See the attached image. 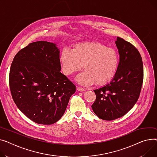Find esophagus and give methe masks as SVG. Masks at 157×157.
<instances>
[{
	"label": "esophagus",
	"instance_id": "obj_1",
	"mask_svg": "<svg viewBox=\"0 0 157 157\" xmlns=\"http://www.w3.org/2000/svg\"><path fill=\"white\" fill-rule=\"evenodd\" d=\"M77 89L78 91H84V90H85V89H84V88L80 87H77Z\"/></svg>",
	"mask_w": 157,
	"mask_h": 157
}]
</instances>
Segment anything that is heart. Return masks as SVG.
Masks as SVG:
<instances>
[{
    "label": "heart",
    "instance_id": "obj_1",
    "mask_svg": "<svg viewBox=\"0 0 157 157\" xmlns=\"http://www.w3.org/2000/svg\"><path fill=\"white\" fill-rule=\"evenodd\" d=\"M61 70L67 77L79 71L82 65L84 72L77 77L83 85L106 84L114 77L119 64V54L113 48L96 41L80 42L71 50L64 48L59 56Z\"/></svg>",
    "mask_w": 157,
    "mask_h": 157
}]
</instances>
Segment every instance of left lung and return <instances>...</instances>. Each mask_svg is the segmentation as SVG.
Segmentation results:
<instances>
[{
  "label": "left lung",
  "instance_id": "obj_1",
  "mask_svg": "<svg viewBox=\"0 0 157 157\" xmlns=\"http://www.w3.org/2000/svg\"><path fill=\"white\" fill-rule=\"evenodd\" d=\"M119 64L109 84L94 90L93 112L101 119L113 121L126 114L140 97L143 82V64L138 50L130 42L117 37Z\"/></svg>",
  "mask_w": 157,
  "mask_h": 157
}]
</instances>
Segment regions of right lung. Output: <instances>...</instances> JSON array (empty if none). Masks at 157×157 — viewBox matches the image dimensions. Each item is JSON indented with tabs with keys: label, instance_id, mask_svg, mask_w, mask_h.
Wrapping results in <instances>:
<instances>
[{
	"label": "right lung",
	"instance_id": "obj_1",
	"mask_svg": "<svg viewBox=\"0 0 157 157\" xmlns=\"http://www.w3.org/2000/svg\"><path fill=\"white\" fill-rule=\"evenodd\" d=\"M59 51L46 41L29 44L14 56L9 83L17 107L36 124L56 123L76 87L61 71Z\"/></svg>",
	"mask_w": 157,
	"mask_h": 157
}]
</instances>
